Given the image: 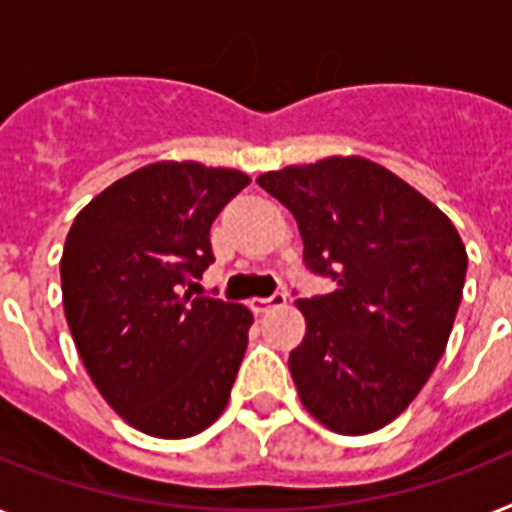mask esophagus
Returning <instances> with one entry per match:
<instances>
[{"mask_svg":"<svg viewBox=\"0 0 512 512\" xmlns=\"http://www.w3.org/2000/svg\"><path fill=\"white\" fill-rule=\"evenodd\" d=\"M286 292L284 289H276L273 294H268V297H255V299H249V307L255 310V313H265V310H270V307H281L286 305Z\"/></svg>","mask_w":512,"mask_h":512,"instance_id":"34e87169","label":"esophagus"}]
</instances>
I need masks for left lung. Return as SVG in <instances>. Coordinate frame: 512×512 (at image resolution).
<instances>
[{
    "instance_id": "8db88e82",
    "label": "left lung",
    "mask_w": 512,
    "mask_h": 512,
    "mask_svg": "<svg viewBox=\"0 0 512 512\" xmlns=\"http://www.w3.org/2000/svg\"><path fill=\"white\" fill-rule=\"evenodd\" d=\"M257 184L294 215L302 263L331 294L299 297L307 334L289 355L299 400L336 434L392 423L444 355L468 255L450 218L363 157L289 165Z\"/></svg>"
}]
</instances>
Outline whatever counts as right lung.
<instances>
[{
    "label": "right lung",
    "instance_id": "1",
    "mask_svg": "<svg viewBox=\"0 0 512 512\" xmlns=\"http://www.w3.org/2000/svg\"><path fill=\"white\" fill-rule=\"evenodd\" d=\"M249 176L155 162L76 215L62 249V305L91 381L134 429L194 436L223 413L252 313L197 292L215 263L210 226Z\"/></svg>",
    "mask_w": 512,
    "mask_h": 512
}]
</instances>
